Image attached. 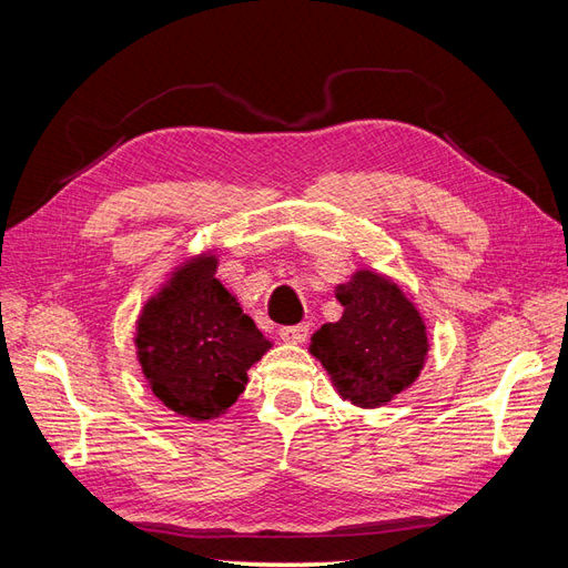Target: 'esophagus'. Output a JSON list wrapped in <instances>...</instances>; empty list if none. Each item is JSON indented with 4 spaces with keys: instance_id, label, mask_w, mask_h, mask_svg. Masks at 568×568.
<instances>
[{
    "instance_id": "34e87169",
    "label": "esophagus",
    "mask_w": 568,
    "mask_h": 568,
    "mask_svg": "<svg viewBox=\"0 0 568 568\" xmlns=\"http://www.w3.org/2000/svg\"><path fill=\"white\" fill-rule=\"evenodd\" d=\"M280 338L284 343H303L307 338V324H294V326H282Z\"/></svg>"
}]
</instances>
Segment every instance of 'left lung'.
Segmentation results:
<instances>
[{
	"instance_id": "left-lung-1",
	"label": "left lung",
	"mask_w": 568,
	"mask_h": 568,
	"mask_svg": "<svg viewBox=\"0 0 568 568\" xmlns=\"http://www.w3.org/2000/svg\"><path fill=\"white\" fill-rule=\"evenodd\" d=\"M338 322L313 334L311 353L329 372L343 400L382 407L415 384L428 353L426 324L398 284L357 270L336 288Z\"/></svg>"
}]
</instances>
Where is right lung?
Here are the masks:
<instances>
[{"label": "right lung", "mask_w": 568, "mask_h": 568, "mask_svg": "<svg viewBox=\"0 0 568 568\" xmlns=\"http://www.w3.org/2000/svg\"><path fill=\"white\" fill-rule=\"evenodd\" d=\"M217 257L184 263L136 320V357L156 398L189 419H215L244 393L270 348L255 322L215 280Z\"/></svg>", "instance_id": "right-lung-1"}]
</instances>
